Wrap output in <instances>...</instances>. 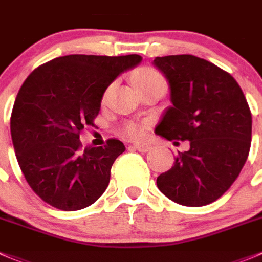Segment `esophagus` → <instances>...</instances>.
Listing matches in <instances>:
<instances>
[{
	"instance_id": "esophagus-1",
	"label": "esophagus",
	"mask_w": 262,
	"mask_h": 262,
	"mask_svg": "<svg viewBox=\"0 0 262 262\" xmlns=\"http://www.w3.org/2000/svg\"><path fill=\"white\" fill-rule=\"evenodd\" d=\"M133 148L138 149L139 152H148L152 147H151V144H148V143H136V144H133Z\"/></svg>"
}]
</instances>
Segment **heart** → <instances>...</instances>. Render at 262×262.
Segmentation results:
<instances>
[{"mask_svg": "<svg viewBox=\"0 0 262 262\" xmlns=\"http://www.w3.org/2000/svg\"><path fill=\"white\" fill-rule=\"evenodd\" d=\"M160 80H164L162 75L157 70L147 68V69H142L141 72L137 73L136 77H134V84L137 88H139L151 84L154 82H160ZM123 133L128 138H139V137L143 136L144 126L139 123H128L124 125Z\"/></svg>", "mask_w": 262, "mask_h": 262, "instance_id": "heart-1", "label": "heart"}]
</instances>
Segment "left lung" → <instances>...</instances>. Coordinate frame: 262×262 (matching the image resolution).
I'll return each instance as SVG.
<instances>
[{"instance_id": "1", "label": "left lung", "mask_w": 262, "mask_h": 262, "mask_svg": "<svg viewBox=\"0 0 262 262\" xmlns=\"http://www.w3.org/2000/svg\"><path fill=\"white\" fill-rule=\"evenodd\" d=\"M170 101L156 126L167 141H189L156 183L167 199L199 207L216 201L234 183L248 157L252 116L237 80L210 61L193 55L156 57Z\"/></svg>"}]
</instances>
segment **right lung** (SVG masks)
<instances>
[{
	"label": "right lung",
	"mask_w": 262,
	"mask_h": 262,
	"mask_svg": "<svg viewBox=\"0 0 262 262\" xmlns=\"http://www.w3.org/2000/svg\"><path fill=\"white\" fill-rule=\"evenodd\" d=\"M142 61L139 55H68L30 73L12 108L10 129L28 184L45 202L63 211L95 204L107 188L123 142L82 148L80 130L95 126L108 85Z\"/></svg>",
	"instance_id": "right-lung-1"
}]
</instances>
